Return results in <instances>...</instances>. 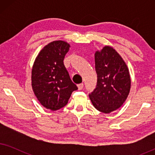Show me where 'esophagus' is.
Instances as JSON below:
<instances>
[{"label":"esophagus","instance_id":"esophagus-1","mask_svg":"<svg viewBox=\"0 0 155 155\" xmlns=\"http://www.w3.org/2000/svg\"><path fill=\"white\" fill-rule=\"evenodd\" d=\"M83 87H84V84H82V83H81V84H79L78 85V90H82V88H83Z\"/></svg>","mask_w":155,"mask_h":155}]
</instances>
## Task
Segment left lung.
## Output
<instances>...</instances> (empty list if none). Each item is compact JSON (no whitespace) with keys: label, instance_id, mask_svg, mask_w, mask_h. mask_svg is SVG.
I'll return each mask as SVG.
<instances>
[{"label":"left lung","instance_id":"8db88e82","mask_svg":"<svg viewBox=\"0 0 155 155\" xmlns=\"http://www.w3.org/2000/svg\"><path fill=\"white\" fill-rule=\"evenodd\" d=\"M94 60L97 82L89 97L95 109L109 114L119 109L128 96L131 82L129 71L121 56L111 46L96 51Z\"/></svg>","mask_w":155,"mask_h":155}]
</instances>
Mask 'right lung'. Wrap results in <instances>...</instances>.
Returning a JSON list of instances; mask_svg holds the SVG:
<instances>
[{"instance_id": "add662e5", "label": "right lung", "mask_w": 155, "mask_h": 155, "mask_svg": "<svg viewBox=\"0 0 155 155\" xmlns=\"http://www.w3.org/2000/svg\"><path fill=\"white\" fill-rule=\"evenodd\" d=\"M70 47L64 41L51 42L38 54L31 70L34 93L42 106L52 111L65 107L78 90L63 63Z\"/></svg>"}]
</instances>
